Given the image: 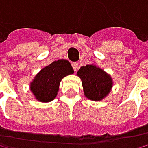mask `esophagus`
<instances>
[{
    "label": "esophagus",
    "mask_w": 148,
    "mask_h": 148,
    "mask_svg": "<svg viewBox=\"0 0 148 148\" xmlns=\"http://www.w3.org/2000/svg\"><path fill=\"white\" fill-rule=\"evenodd\" d=\"M71 65H72V68H73V69H74L75 71H77V70H78V69H79V64H78V62H73Z\"/></svg>",
    "instance_id": "esophagus-1"
}]
</instances>
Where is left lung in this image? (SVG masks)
<instances>
[{
	"instance_id": "obj_1",
	"label": "left lung",
	"mask_w": 148,
	"mask_h": 148,
	"mask_svg": "<svg viewBox=\"0 0 148 148\" xmlns=\"http://www.w3.org/2000/svg\"><path fill=\"white\" fill-rule=\"evenodd\" d=\"M77 75L82 79L84 95L90 100L100 101L104 99L112 88L111 77L96 66H82Z\"/></svg>"
}]
</instances>
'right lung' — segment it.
<instances>
[{
  "mask_svg": "<svg viewBox=\"0 0 148 148\" xmlns=\"http://www.w3.org/2000/svg\"><path fill=\"white\" fill-rule=\"evenodd\" d=\"M74 73L68 60L59 59L43 68L30 83V90L36 99L50 102L56 98L61 79L66 75Z\"/></svg>",
  "mask_w": 148,
  "mask_h": 148,
  "instance_id": "add662e5",
  "label": "right lung"
}]
</instances>
